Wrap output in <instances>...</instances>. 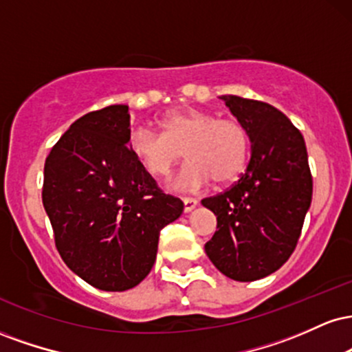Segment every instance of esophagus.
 Instances as JSON below:
<instances>
[{"mask_svg":"<svg viewBox=\"0 0 352 352\" xmlns=\"http://www.w3.org/2000/svg\"><path fill=\"white\" fill-rule=\"evenodd\" d=\"M182 201H184V210H185V212H192V210L197 207V204H199V201H197L195 199H192V197H184V199H182Z\"/></svg>","mask_w":352,"mask_h":352,"instance_id":"obj_1","label":"esophagus"}]
</instances>
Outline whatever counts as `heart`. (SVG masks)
Instances as JSON below:
<instances>
[{
    "label": "heart",
    "mask_w": 352,
    "mask_h": 352,
    "mask_svg": "<svg viewBox=\"0 0 352 352\" xmlns=\"http://www.w3.org/2000/svg\"><path fill=\"white\" fill-rule=\"evenodd\" d=\"M162 132L132 129L129 151L152 177H167L185 157L190 162L173 179L179 188H199L212 179L230 184L243 172L250 155V134L240 120L217 117L201 109L172 111L160 119Z\"/></svg>",
    "instance_id": "b5f03b06"
}]
</instances>
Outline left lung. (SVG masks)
<instances>
[{"mask_svg": "<svg viewBox=\"0 0 352 352\" xmlns=\"http://www.w3.org/2000/svg\"><path fill=\"white\" fill-rule=\"evenodd\" d=\"M221 99L248 131L252 159L232 187L201 200L217 215L205 252L225 276L254 281L281 268L296 248L313 177L305 139L281 111L238 96Z\"/></svg>", "mask_w": 352, "mask_h": 352, "instance_id": "8db88e82", "label": "left lung"}]
</instances>
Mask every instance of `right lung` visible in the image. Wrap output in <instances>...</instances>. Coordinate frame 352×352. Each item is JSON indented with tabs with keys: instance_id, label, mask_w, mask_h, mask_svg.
Wrapping results in <instances>:
<instances>
[{
	"instance_id": "1",
	"label": "right lung",
	"mask_w": 352,
	"mask_h": 352,
	"mask_svg": "<svg viewBox=\"0 0 352 352\" xmlns=\"http://www.w3.org/2000/svg\"><path fill=\"white\" fill-rule=\"evenodd\" d=\"M129 119L120 104L79 117L44 164L43 205L56 248L102 292L134 288L151 273L160 230L184 210L129 151Z\"/></svg>"
}]
</instances>
